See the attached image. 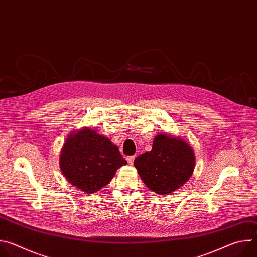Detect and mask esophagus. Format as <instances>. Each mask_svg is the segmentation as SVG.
<instances>
[{
    "instance_id": "obj_1",
    "label": "esophagus",
    "mask_w": 257,
    "mask_h": 257,
    "mask_svg": "<svg viewBox=\"0 0 257 257\" xmlns=\"http://www.w3.org/2000/svg\"><path fill=\"white\" fill-rule=\"evenodd\" d=\"M134 159H135V157H134V156H131V157H127V162H128V164H129V165H133Z\"/></svg>"
}]
</instances>
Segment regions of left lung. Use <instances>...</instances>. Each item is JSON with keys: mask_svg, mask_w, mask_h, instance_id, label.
<instances>
[{"mask_svg": "<svg viewBox=\"0 0 257 257\" xmlns=\"http://www.w3.org/2000/svg\"><path fill=\"white\" fill-rule=\"evenodd\" d=\"M195 161L194 151L187 141L159 133L152 151L138 156L134 166L146 187L164 195L176 191L191 178Z\"/></svg>", "mask_w": 257, "mask_h": 257, "instance_id": "8db88e82", "label": "left lung"}]
</instances>
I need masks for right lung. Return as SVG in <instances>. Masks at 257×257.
Instances as JSON below:
<instances>
[{
	"instance_id": "right-lung-1",
	"label": "right lung",
	"mask_w": 257,
	"mask_h": 257,
	"mask_svg": "<svg viewBox=\"0 0 257 257\" xmlns=\"http://www.w3.org/2000/svg\"><path fill=\"white\" fill-rule=\"evenodd\" d=\"M59 164L70 184L92 194L107 185L127 161L107 137L84 127L69 133L61 149Z\"/></svg>"
}]
</instances>
